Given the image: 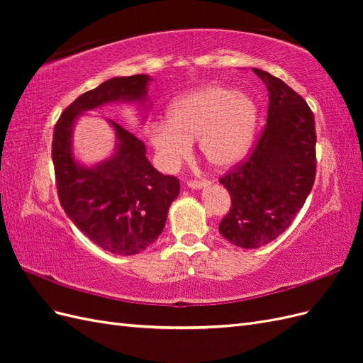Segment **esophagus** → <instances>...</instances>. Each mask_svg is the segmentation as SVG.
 I'll list each match as a JSON object with an SVG mask.
<instances>
[{"mask_svg": "<svg viewBox=\"0 0 363 363\" xmlns=\"http://www.w3.org/2000/svg\"><path fill=\"white\" fill-rule=\"evenodd\" d=\"M188 186L191 189H203L206 186H208V182H199V180H189Z\"/></svg>", "mask_w": 363, "mask_h": 363, "instance_id": "34e87169", "label": "esophagus"}]
</instances>
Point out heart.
Instances as JSON below:
<instances>
[{
    "instance_id": "1",
    "label": "heart",
    "mask_w": 363,
    "mask_h": 363,
    "mask_svg": "<svg viewBox=\"0 0 363 363\" xmlns=\"http://www.w3.org/2000/svg\"><path fill=\"white\" fill-rule=\"evenodd\" d=\"M256 127L257 107L247 94L211 84L174 100L167 121L150 125L148 140L164 172H174L189 157L195 139L201 156L225 169L247 156Z\"/></svg>"
}]
</instances>
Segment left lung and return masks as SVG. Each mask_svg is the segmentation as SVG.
<instances>
[{"instance_id":"8db88e82","label":"left lung","mask_w":363,"mask_h":363,"mask_svg":"<svg viewBox=\"0 0 363 363\" xmlns=\"http://www.w3.org/2000/svg\"><path fill=\"white\" fill-rule=\"evenodd\" d=\"M268 89L267 127L242 164L219 180L232 196L219 223L230 244L259 248L279 238L315 182V119L303 98L277 77L252 68Z\"/></svg>"}]
</instances>
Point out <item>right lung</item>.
<instances>
[{
  "mask_svg": "<svg viewBox=\"0 0 363 363\" xmlns=\"http://www.w3.org/2000/svg\"><path fill=\"white\" fill-rule=\"evenodd\" d=\"M151 80L145 74L106 80L65 108L54 127L51 156L63 211L94 244L112 255L133 256L156 242L180 194V182L152 168L144 142L112 119H106L115 133L112 156L92 167L80 163L74 155V125L79 116L111 103L139 104L148 111Z\"/></svg>",
  "mask_w": 363,
  "mask_h": 363,
  "instance_id": "right-lung-1",
  "label": "right lung"
}]
</instances>
